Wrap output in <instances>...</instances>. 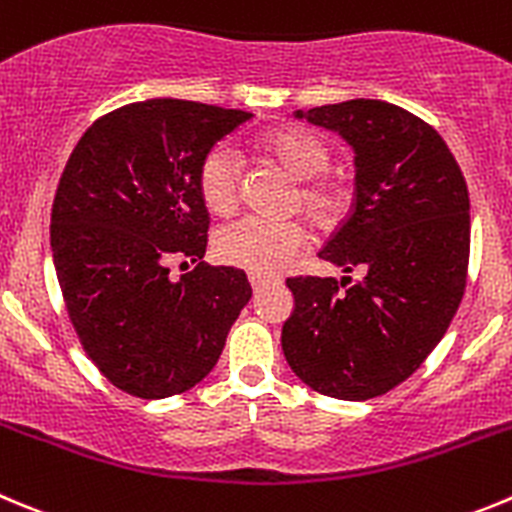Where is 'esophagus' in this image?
<instances>
[{
  "label": "esophagus",
  "mask_w": 512,
  "mask_h": 512,
  "mask_svg": "<svg viewBox=\"0 0 512 512\" xmlns=\"http://www.w3.org/2000/svg\"><path fill=\"white\" fill-rule=\"evenodd\" d=\"M267 283H270V278H265V275H252V272H250V285H252V290H255V293H260V290L265 288Z\"/></svg>",
  "instance_id": "obj_1"
}]
</instances>
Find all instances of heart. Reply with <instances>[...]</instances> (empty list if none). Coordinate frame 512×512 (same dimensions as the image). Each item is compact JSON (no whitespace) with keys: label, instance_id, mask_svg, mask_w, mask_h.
Returning <instances> with one entry per match:
<instances>
[{"label":"heart","instance_id":"1","mask_svg":"<svg viewBox=\"0 0 512 512\" xmlns=\"http://www.w3.org/2000/svg\"><path fill=\"white\" fill-rule=\"evenodd\" d=\"M265 154L283 166L298 186V207L321 227H331L348 207V186L328 176L331 148L315 133L303 128H280L262 141ZM197 189L204 207L217 217H227L240 204L242 159L232 143H217L199 164ZM308 247V232L293 219L245 217L227 224L214 237V255L229 267L252 275H280Z\"/></svg>","mask_w":512,"mask_h":512}]
</instances>
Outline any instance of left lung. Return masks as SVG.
<instances>
[{
    "label": "left lung",
    "instance_id": "8db88e82",
    "mask_svg": "<svg viewBox=\"0 0 512 512\" xmlns=\"http://www.w3.org/2000/svg\"><path fill=\"white\" fill-rule=\"evenodd\" d=\"M293 116L353 146L356 202L318 257L358 278H288L295 308L283 353L318 394L374 399L422 366L460 308L470 260L465 176L429 123L386 100Z\"/></svg>",
    "mask_w": 512,
    "mask_h": 512
}]
</instances>
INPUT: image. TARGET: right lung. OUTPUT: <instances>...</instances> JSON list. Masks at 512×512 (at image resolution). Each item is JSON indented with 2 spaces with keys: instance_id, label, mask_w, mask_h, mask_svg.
Returning <instances> with one entry per match:
<instances>
[{
  "instance_id": "add662e5",
  "label": "right lung",
  "mask_w": 512,
  "mask_h": 512,
  "mask_svg": "<svg viewBox=\"0 0 512 512\" xmlns=\"http://www.w3.org/2000/svg\"><path fill=\"white\" fill-rule=\"evenodd\" d=\"M250 118L176 98L123 105L83 133L62 171L50 224L57 283L85 353L126 394L197 386L250 303L245 272L202 260L209 214L197 189L204 156ZM179 259L195 270L174 279Z\"/></svg>"
}]
</instances>
